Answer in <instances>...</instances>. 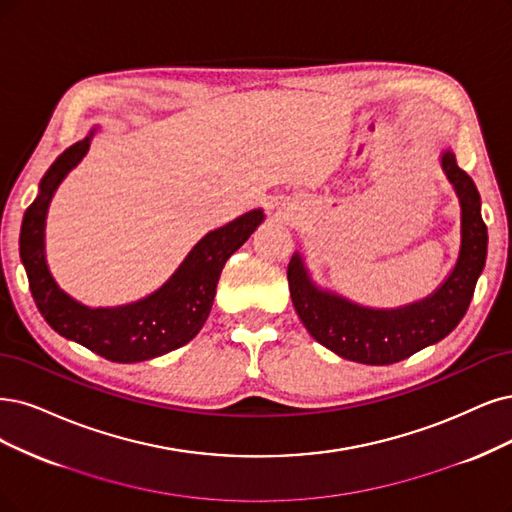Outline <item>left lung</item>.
Here are the masks:
<instances>
[{"label":"left lung","mask_w":512,"mask_h":512,"mask_svg":"<svg viewBox=\"0 0 512 512\" xmlns=\"http://www.w3.org/2000/svg\"><path fill=\"white\" fill-rule=\"evenodd\" d=\"M441 168L460 202V253L456 266L424 299L399 308H369L318 287L299 251L289 261V289L308 333L337 356L363 365H392L441 342L464 318L487 259V225L477 185L447 147Z\"/></svg>","instance_id":"8db88e82"}]
</instances>
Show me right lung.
Here are the masks:
<instances>
[{
  "label": "right lung",
  "mask_w": 512,
  "mask_h": 512,
  "mask_svg": "<svg viewBox=\"0 0 512 512\" xmlns=\"http://www.w3.org/2000/svg\"><path fill=\"white\" fill-rule=\"evenodd\" d=\"M67 147L40 181V192L25 211L18 251L29 289L46 323L71 342L113 363H141L177 350L198 335L213 308L225 261L266 219L263 208L236 217L202 236L160 289L113 308H90L65 293L46 261V217L56 189L88 154L94 132Z\"/></svg>",
  "instance_id": "right-lung-1"
}]
</instances>
